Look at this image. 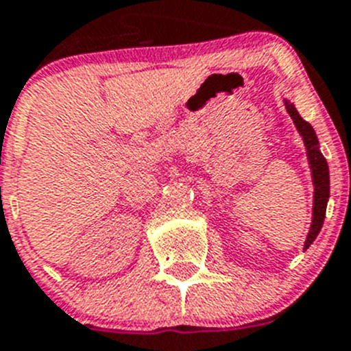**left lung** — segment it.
I'll return each instance as SVG.
<instances>
[{"label": "left lung", "mask_w": 351, "mask_h": 351, "mask_svg": "<svg viewBox=\"0 0 351 351\" xmlns=\"http://www.w3.org/2000/svg\"><path fill=\"white\" fill-rule=\"evenodd\" d=\"M286 111L289 112L291 120L297 125L298 132L302 134L304 143H306L307 148V157H309L311 171H313V182H315V206H313V224H311L309 234H307L306 245L304 247H309L311 243L315 242V239L318 237L319 230L323 226V221H325V212H327V201H328V193H330V182H328V166L325 157L319 152L318 139H316L315 129L304 120L298 111L295 109V106L288 100H285Z\"/></svg>", "instance_id": "8db88e82"}]
</instances>
